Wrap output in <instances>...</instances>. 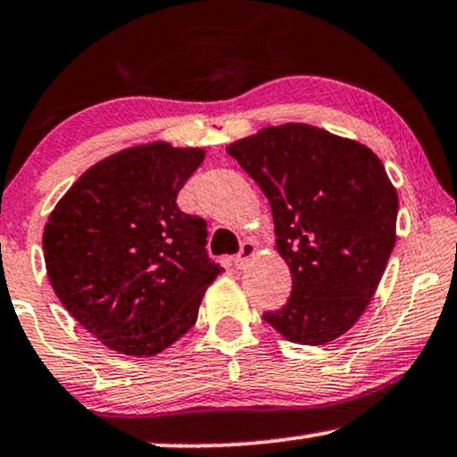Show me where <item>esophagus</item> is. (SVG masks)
Masks as SVG:
<instances>
[{
	"label": "esophagus",
	"mask_w": 457,
	"mask_h": 457,
	"mask_svg": "<svg viewBox=\"0 0 457 457\" xmlns=\"http://www.w3.org/2000/svg\"><path fill=\"white\" fill-rule=\"evenodd\" d=\"M255 255H257V245H255V242H253V240L242 242L240 253L234 257V265L238 270H245L246 265H248V262H251V259L255 257Z\"/></svg>",
	"instance_id": "esophagus-1"
}]
</instances>
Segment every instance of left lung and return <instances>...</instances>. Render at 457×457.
I'll return each instance as SVG.
<instances>
[{
	"mask_svg": "<svg viewBox=\"0 0 457 457\" xmlns=\"http://www.w3.org/2000/svg\"><path fill=\"white\" fill-rule=\"evenodd\" d=\"M225 152L268 198L276 251L291 270V297L263 320L293 344L342 337L396 242L398 194L382 160L354 138L299 122L268 126Z\"/></svg>",
	"mask_w": 457,
	"mask_h": 457,
	"instance_id": "1",
	"label": "left lung"
}]
</instances>
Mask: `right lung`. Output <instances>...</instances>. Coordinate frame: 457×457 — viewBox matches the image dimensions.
<instances>
[{"label":"right lung","mask_w":457,"mask_h":457,"mask_svg":"<svg viewBox=\"0 0 457 457\" xmlns=\"http://www.w3.org/2000/svg\"><path fill=\"white\" fill-rule=\"evenodd\" d=\"M202 147L143 143L90 166L44 228L50 285L69 314L126 356H155L198 319L221 274L206 257V221L177 194L204 162Z\"/></svg>","instance_id":"right-lung-1"}]
</instances>
